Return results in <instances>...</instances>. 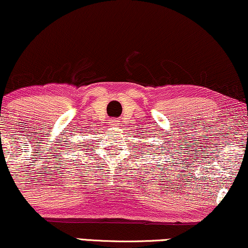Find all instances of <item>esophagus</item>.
I'll use <instances>...</instances> for the list:
<instances>
[{"instance_id":"obj_1","label":"esophagus","mask_w":248,"mask_h":248,"mask_svg":"<svg viewBox=\"0 0 248 248\" xmlns=\"http://www.w3.org/2000/svg\"><path fill=\"white\" fill-rule=\"evenodd\" d=\"M109 124H110V126H118L119 121L116 120V119H114V120H110L109 121Z\"/></svg>"}]
</instances>
